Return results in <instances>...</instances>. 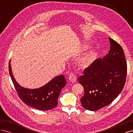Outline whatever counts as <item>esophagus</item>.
Here are the masks:
<instances>
[{
	"label": "esophagus",
	"mask_w": 133,
	"mask_h": 133,
	"mask_svg": "<svg viewBox=\"0 0 133 133\" xmlns=\"http://www.w3.org/2000/svg\"><path fill=\"white\" fill-rule=\"evenodd\" d=\"M69 79L71 82H75L76 81V77L73 73H70L69 75Z\"/></svg>",
	"instance_id": "1"
}]
</instances>
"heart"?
<instances>
[{"instance_id": "heart-1", "label": "heart", "mask_w": 133, "mask_h": 133, "mask_svg": "<svg viewBox=\"0 0 133 133\" xmlns=\"http://www.w3.org/2000/svg\"><path fill=\"white\" fill-rule=\"evenodd\" d=\"M93 59V55L91 54H87L83 57L81 59L79 60V64L80 66H87L92 62Z\"/></svg>"}]
</instances>
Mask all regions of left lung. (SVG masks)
<instances>
[{
    "mask_svg": "<svg viewBox=\"0 0 133 133\" xmlns=\"http://www.w3.org/2000/svg\"><path fill=\"white\" fill-rule=\"evenodd\" d=\"M110 51L102 59L95 60L78 78L84 94L83 108L95 111L110 104L119 95L126 81L127 63L121 45L109 38Z\"/></svg>",
    "mask_w": 133,
    "mask_h": 133,
    "instance_id": "obj_1",
    "label": "left lung"
}]
</instances>
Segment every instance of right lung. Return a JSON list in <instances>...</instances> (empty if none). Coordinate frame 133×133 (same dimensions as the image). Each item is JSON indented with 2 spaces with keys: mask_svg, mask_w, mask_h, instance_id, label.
Masks as SVG:
<instances>
[{
  "mask_svg": "<svg viewBox=\"0 0 133 133\" xmlns=\"http://www.w3.org/2000/svg\"><path fill=\"white\" fill-rule=\"evenodd\" d=\"M9 71L19 97L26 105L41 110H51L57 106L60 92L66 84L64 75L56 76L46 85L38 89H29L21 87L16 82L12 73L10 61Z\"/></svg>",
  "mask_w": 133,
  "mask_h": 133,
  "instance_id": "obj_1",
  "label": "right lung"
}]
</instances>
